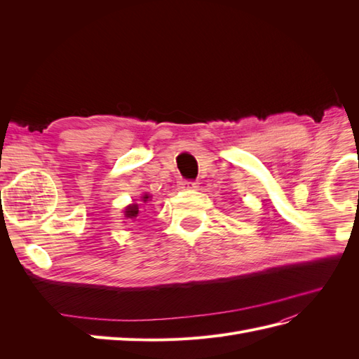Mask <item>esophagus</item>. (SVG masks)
<instances>
[{
    "instance_id": "esophagus-1",
    "label": "esophagus",
    "mask_w": 359,
    "mask_h": 359,
    "mask_svg": "<svg viewBox=\"0 0 359 359\" xmlns=\"http://www.w3.org/2000/svg\"><path fill=\"white\" fill-rule=\"evenodd\" d=\"M180 186H181V189H184V190H193V189L198 187V182H194V181H191V180H181V181H180Z\"/></svg>"
}]
</instances>
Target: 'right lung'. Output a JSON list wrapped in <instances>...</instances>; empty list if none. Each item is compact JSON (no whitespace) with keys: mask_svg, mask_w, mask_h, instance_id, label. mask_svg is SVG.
I'll use <instances>...</instances> for the list:
<instances>
[{"mask_svg":"<svg viewBox=\"0 0 359 359\" xmlns=\"http://www.w3.org/2000/svg\"><path fill=\"white\" fill-rule=\"evenodd\" d=\"M148 199H149L148 194H145V196L142 198L144 202H147ZM137 214H139V208H137L136 203L135 205H130L128 208L126 210V217H128V219H133V217H137Z\"/></svg>","mask_w":359,"mask_h":359,"instance_id":"1","label":"right lung"}]
</instances>
